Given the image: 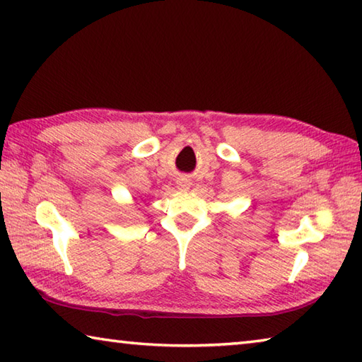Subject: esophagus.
I'll return each instance as SVG.
<instances>
[{
    "instance_id": "1",
    "label": "esophagus",
    "mask_w": 362,
    "mask_h": 362,
    "mask_svg": "<svg viewBox=\"0 0 362 362\" xmlns=\"http://www.w3.org/2000/svg\"><path fill=\"white\" fill-rule=\"evenodd\" d=\"M177 185H179L180 189H188L189 188V182H188V179H179V182H177Z\"/></svg>"
}]
</instances>
